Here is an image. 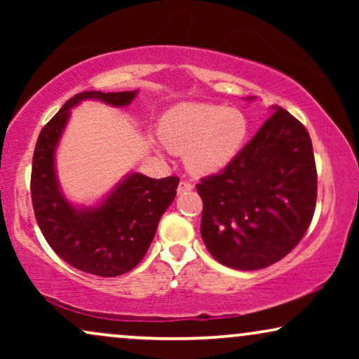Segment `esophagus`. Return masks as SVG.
<instances>
[{
  "label": "esophagus",
  "instance_id": "obj_1",
  "mask_svg": "<svg viewBox=\"0 0 359 359\" xmlns=\"http://www.w3.org/2000/svg\"><path fill=\"white\" fill-rule=\"evenodd\" d=\"M193 189V184L188 183V181H180L178 184V194H186Z\"/></svg>",
  "mask_w": 359,
  "mask_h": 359
}]
</instances>
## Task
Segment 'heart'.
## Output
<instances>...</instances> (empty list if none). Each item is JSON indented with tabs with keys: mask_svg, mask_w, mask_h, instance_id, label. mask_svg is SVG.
Here are the masks:
<instances>
[{
	"mask_svg": "<svg viewBox=\"0 0 359 359\" xmlns=\"http://www.w3.org/2000/svg\"><path fill=\"white\" fill-rule=\"evenodd\" d=\"M248 122L242 111L186 102L166 112L160 139L173 154H184V163L193 175L210 176L227 168L242 151Z\"/></svg>",
	"mask_w": 359,
	"mask_h": 359,
	"instance_id": "1",
	"label": "heart"
}]
</instances>
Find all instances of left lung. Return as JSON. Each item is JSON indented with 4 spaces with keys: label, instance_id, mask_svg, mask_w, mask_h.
I'll use <instances>...</instances> for the list:
<instances>
[{
    "label": "left lung",
    "instance_id": "left-lung-1",
    "mask_svg": "<svg viewBox=\"0 0 359 359\" xmlns=\"http://www.w3.org/2000/svg\"><path fill=\"white\" fill-rule=\"evenodd\" d=\"M271 111L227 168L196 184L204 204L205 247L219 263L240 271L286 257L316 210L317 170L309 132L283 107Z\"/></svg>",
    "mask_w": 359,
    "mask_h": 359
}]
</instances>
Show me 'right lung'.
<instances>
[{
	"instance_id": "add662e5",
	"label": "right lung",
	"mask_w": 359,
	"mask_h": 359,
	"mask_svg": "<svg viewBox=\"0 0 359 359\" xmlns=\"http://www.w3.org/2000/svg\"><path fill=\"white\" fill-rule=\"evenodd\" d=\"M137 93L83 91L73 96L41 130L34 150L31 194L39 227L58 257L95 276H121L142 262L161 215L175 201L180 180H154L130 171L96 204L80 205L63 194L57 149L73 107L83 101L126 107Z\"/></svg>"
}]
</instances>
